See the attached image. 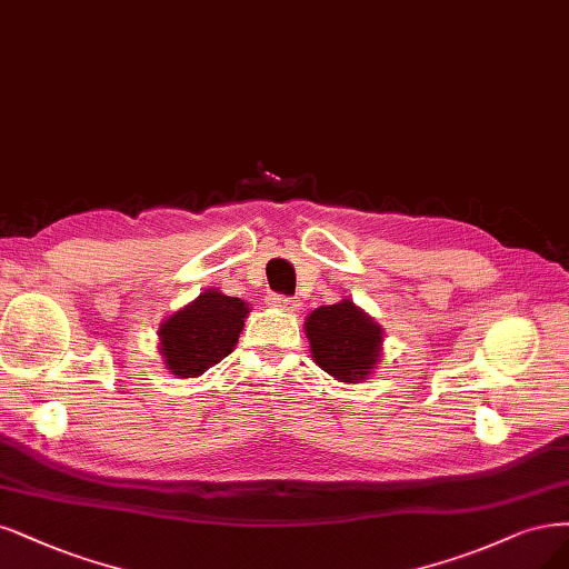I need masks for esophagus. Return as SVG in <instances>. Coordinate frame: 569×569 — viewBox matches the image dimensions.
<instances>
[{
  "label": "esophagus",
  "instance_id": "1",
  "mask_svg": "<svg viewBox=\"0 0 569 569\" xmlns=\"http://www.w3.org/2000/svg\"><path fill=\"white\" fill-rule=\"evenodd\" d=\"M268 301H270V306H276V308H282V310H289V312H293V310H299V301L297 299H291V297H284V293H270L268 297Z\"/></svg>",
  "mask_w": 569,
  "mask_h": 569
}]
</instances>
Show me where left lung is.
<instances>
[{
	"label": "left lung",
	"mask_w": 569,
	"mask_h": 569,
	"mask_svg": "<svg viewBox=\"0 0 569 569\" xmlns=\"http://www.w3.org/2000/svg\"><path fill=\"white\" fill-rule=\"evenodd\" d=\"M312 360L346 383H360L375 371L381 358L383 331L362 308L343 299L335 306H320L306 320Z\"/></svg>",
	"instance_id": "1"
}]
</instances>
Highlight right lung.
I'll return each instance as SVG.
<instances>
[{"mask_svg": "<svg viewBox=\"0 0 569 569\" xmlns=\"http://www.w3.org/2000/svg\"><path fill=\"white\" fill-rule=\"evenodd\" d=\"M249 306L219 289H207L160 325V350L176 379H194L230 356Z\"/></svg>", "mask_w": 569, "mask_h": 569, "instance_id": "add662e5", "label": "right lung"}]
</instances>
